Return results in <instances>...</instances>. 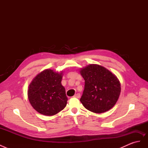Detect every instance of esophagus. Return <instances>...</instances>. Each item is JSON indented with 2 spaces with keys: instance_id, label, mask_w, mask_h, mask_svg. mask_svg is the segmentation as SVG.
I'll use <instances>...</instances> for the list:
<instances>
[{
  "instance_id": "obj_1",
  "label": "esophagus",
  "mask_w": 148,
  "mask_h": 148,
  "mask_svg": "<svg viewBox=\"0 0 148 148\" xmlns=\"http://www.w3.org/2000/svg\"><path fill=\"white\" fill-rule=\"evenodd\" d=\"M74 97H76V98H79V97H80V94H79V93L76 94V95L74 96Z\"/></svg>"
}]
</instances>
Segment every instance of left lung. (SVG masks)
I'll return each mask as SVG.
<instances>
[{
	"label": "left lung",
	"instance_id": "obj_1",
	"mask_svg": "<svg viewBox=\"0 0 148 148\" xmlns=\"http://www.w3.org/2000/svg\"><path fill=\"white\" fill-rule=\"evenodd\" d=\"M84 79V89L80 101L92 112L101 114L115 106L120 94V83L105 67L90 64L80 70Z\"/></svg>",
	"mask_w": 148,
	"mask_h": 148
}]
</instances>
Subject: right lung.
Returning a JSON list of instances; mask_svg holds the SVG:
<instances>
[{
  "mask_svg": "<svg viewBox=\"0 0 148 148\" xmlns=\"http://www.w3.org/2000/svg\"><path fill=\"white\" fill-rule=\"evenodd\" d=\"M63 73L46 69L29 84L28 97L31 105L41 114L51 116L63 110L68 98L61 82Z\"/></svg>",
  "mask_w": 148,
  "mask_h": 148,
  "instance_id": "obj_1",
  "label": "right lung"
}]
</instances>
